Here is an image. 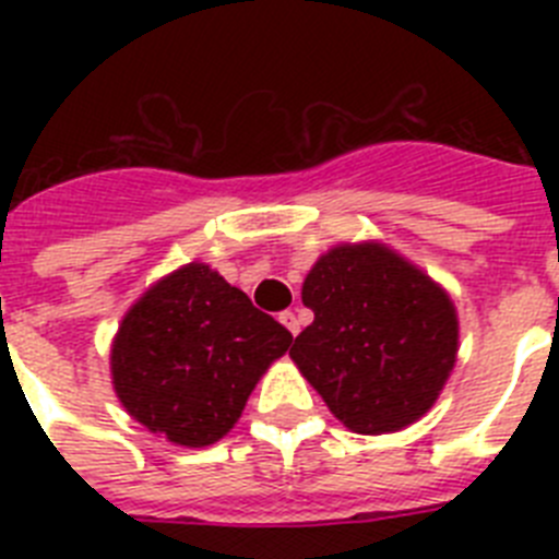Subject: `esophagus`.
<instances>
[{"label": "esophagus", "mask_w": 559, "mask_h": 559, "mask_svg": "<svg viewBox=\"0 0 559 559\" xmlns=\"http://www.w3.org/2000/svg\"><path fill=\"white\" fill-rule=\"evenodd\" d=\"M280 322H283L294 335L299 333V328H302V322H299V316H296L294 310H283V313H280Z\"/></svg>", "instance_id": "obj_1"}]
</instances>
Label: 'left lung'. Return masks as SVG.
I'll list each match as a JSON object with an SVG mask.
<instances>
[{"label":"left lung","mask_w":559,"mask_h":559,"mask_svg":"<svg viewBox=\"0 0 559 559\" xmlns=\"http://www.w3.org/2000/svg\"><path fill=\"white\" fill-rule=\"evenodd\" d=\"M313 322L290 358L358 433L406 428L433 406L456 360L448 294L386 246H335L302 285Z\"/></svg>","instance_id":"8db88e82"}]
</instances>
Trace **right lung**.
<instances>
[{"instance_id":"right-lung-1","label":"right lung","mask_w":559,"mask_h":559,"mask_svg":"<svg viewBox=\"0 0 559 559\" xmlns=\"http://www.w3.org/2000/svg\"><path fill=\"white\" fill-rule=\"evenodd\" d=\"M290 341L218 271L190 263L126 313L111 347L114 389L147 431L176 445H212Z\"/></svg>"}]
</instances>
